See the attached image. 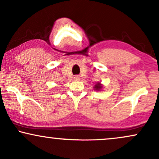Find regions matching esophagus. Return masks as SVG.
<instances>
[{
  "mask_svg": "<svg viewBox=\"0 0 159 159\" xmlns=\"http://www.w3.org/2000/svg\"><path fill=\"white\" fill-rule=\"evenodd\" d=\"M74 80H75V81H78V80H79V78H80V77L78 75H75V76H74Z\"/></svg>",
  "mask_w": 159,
  "mask_h": 159,
  "instance_id": "1",
  "label": "esophagus"
}]
</instances>
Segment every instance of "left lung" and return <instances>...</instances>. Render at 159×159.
<instances>
[{"mask_svg": "<svg viewBox=\"0 0 159 159\" xmlns=\"http://www.w3.org/2000/svg\"><path fill=\"white\" fill-rule=\"evenodd\" d=\"M94 88L96 90H100L102 88V85L100 84V83H97L96 85H95Z\"/></svg>", "mask_w": 159, "mask_h": 159, "instance_id": "left-lung-1", "label": "left lung"}]
</instances>
